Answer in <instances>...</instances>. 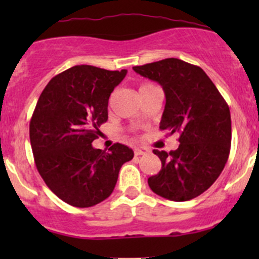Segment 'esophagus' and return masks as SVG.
<instances>
[{
	"instance_id": "esophagus-1",
	"label": "esophagus",
	"mask_w": 259,
	"mask_h": 259,
	"mask_svg": "<svg viewBox=\"0 0 259 259\" xmlns=\"http://www.w3.org/2000/svg\"><path fill=\"white\" fill-rule=\"evenodd\" d=\"M148 149L143 148V146H138V148L134 149V154L135 155H144V154L148 153Z\"/></svg>"
}]
</instances>
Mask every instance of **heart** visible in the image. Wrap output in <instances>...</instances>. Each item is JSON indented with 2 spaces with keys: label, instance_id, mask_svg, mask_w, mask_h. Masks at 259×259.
<instances>
[{
  "label": "heart",
  "instance_id": "b5f03b06",
  "mask_svg": "<svg viewBox=\"0 0 259 259\" xmlns=\"http://www.w3.org/2000/svg\"><path fill=\"white\" fill-rule=\"evenodd\" d=\"M149 86H153V85H150V83H144V85L140 86L139 91H140V90H143V89H145V88H149Z\"/></svg>",
  "mask_w": 259,
  "mask_h": 259
}]
</instances>
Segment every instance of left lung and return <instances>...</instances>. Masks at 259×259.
<instances>
[{
    "instance_id": "left-lung-1",
    "label": "left lung",
    "mask_w": 259,
    "mask_h": 259,
    "mask_svg": "<svg viewBox=\"0 0 259 259\" xmlns=\"http://www.w3.org/2000/svg\"><path fill=\"white\" fill-rule=\"evenodd\" d=\"M133 70L160 83L165 108L159 127L179 134L177 150H153L161 160V169L148 179L149 187L174 202L193 199L215 182L228 160L232 142L228 105L208 75L183 60L171 57Z\"/></svg>"
}]
</instances>
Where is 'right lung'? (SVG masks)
I'll list each match as a JSON object with an SVG mask.
<instances>
[{
    "label": "right lung",
    "instance_id": "obj_1",
    "mask_svg": "<svg viewBox=\"0 0 259 259\" xmlns=\"http://www.w3.org/2000/svg\"><path fill=\"white\" fill-rule=\"evenodd\" d=\"M126 72L77 65L52 77L38 98L30 121L36 168L67 204L88 208L105 200L121 165L134 156L119 143L109 151L91 144L108 120L110 94Z\"/></svg>",
    "mask_w": 259,
    "mask_h": 259
}]
</instances>
